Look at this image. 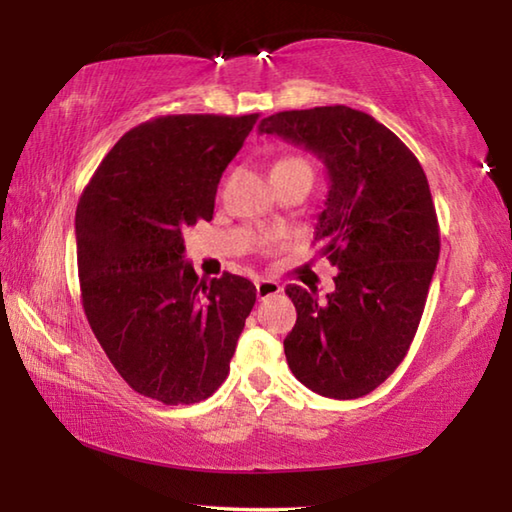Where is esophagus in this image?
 <instances>
[{
	"label": "esophagus",
	"mask_w": 512,
	"mask_h": 512,
	"mask_svg": "<svg viewBox=\"0 0 512 512\" xmlns=\"http://www.w3.org/2000/svg\"><path fill=\"white\" fill-rule=\"evenodd\" d=\"M255 289H257V298H259V300H264V298H268V296H277V293L282 291L280 282L266 280V277H257V280H255Z\"/></svg>",
	"instance_id": "34e87169"
}]
</instances>
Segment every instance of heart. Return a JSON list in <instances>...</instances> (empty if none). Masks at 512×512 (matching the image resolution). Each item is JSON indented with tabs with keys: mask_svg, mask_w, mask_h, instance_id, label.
I'll return each instance as SVG.
<instances>
[{
	"mask_svg": "<svg viewBox=\"0 0 512 512\" xmlns=\"http://www.w3.org/2000/svg\"><path fill=\"white\" fill-rule=\"evenodd\" d=\"M273 169H309V164L305 160H300V158H282V160L275 162Z\"/></svg>",
	"mask_w": 512,
	"mask_h": 512,
	"instance_id": "obj_1",
	"label": "heart"
}]
</instances>
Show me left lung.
Here are the masks:
<instances>
[{
	"label": "left lung",
	"instance_id": "left-lung-1",
	"mask_svg": "<svg viewBox=\"0 0 512 512\" xmlns=\"http://www.w3.org/2000/svg\"><path fill=\"white\" fill-rule=\"evenodd\" d=\"M259 133L311 151L329 178L314 239L339 273L325 298L287 287V363L314 393L357 400L393 375L420 325L440 255L427 176L400 137L348 106L277 112Z\"/></svg>",
	"mask_w": 512,
	"mask_h": 512
}]
</instances>
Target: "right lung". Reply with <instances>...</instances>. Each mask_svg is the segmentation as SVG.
<instances>
[{"mask_svg":"<svg viewBox=\"0 0 512 512\" xmlns=\"http://www.w3.org/2000/svg\"><path fill=\"white\" fill-rule=\"evenodd\" d=\"M259 115H167L112 146L76 207L83 309L126 384L162 404L207 400L230 372L255 284L205 282L183 228L210 221L225 167Z\"/></svg>","mask_w":512,"mask_h":512,"instance_id":"add662e5","label":"right lung"}]
</instances>
